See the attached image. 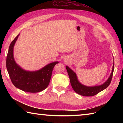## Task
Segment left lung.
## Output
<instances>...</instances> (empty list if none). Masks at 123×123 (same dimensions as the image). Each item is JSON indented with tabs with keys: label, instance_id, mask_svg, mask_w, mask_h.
Returning <instances> with one entry per match:
<instances>
[{
	"label": "left lung",
	"instance_id": "obj_1",
	"mask_svg": "<svg viewBox=\"0 0 123 123\" xmlns=\"http://www.w3.org/2000/svg\"><path fill=\"white\" fill-rule=\"evenodd\" d=\"M66 67L67 70L68 75L69 77L70 84H71V86L73 89H74V91L78 94L82 95V96L91 97L97 94L100 92L103 91L104 89H106L109 86L110 83H111L112 75H113V73L114 62L112 72L110 74L109 78L104 84L95 86H87L81 84L78 80V77H77L75 73L72 69H70L68 66H67Z\"/></svg>",
	"mask_w": 123,
	"mask_h": 123
}]
</instances>
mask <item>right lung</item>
I'll return each instance as SVG.
<instances>
[{
  "label": "right lung",
  "mask_w": 123,
  "mask_h": 123,
  "mask_svg": "<svg viewBox=\"0 0 123 123\" xmlns=\"http://www.w3.org/2000/svg\"><path fill=\"white\" fill-rule=\"evenodd\" d=\"M19 34L10 45L6 57V68L12 84L17 88L30 93H37L45 89L49 85L52 72L58 61L47 64L36 71H28L16 63L13 56V48Z\"/></svg>",
  "instance_id": "1"
}]
</instances>
